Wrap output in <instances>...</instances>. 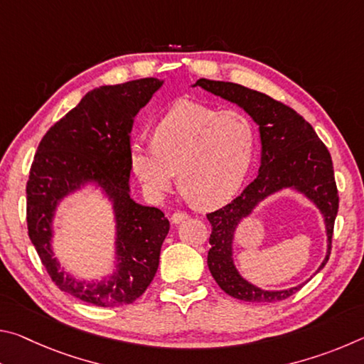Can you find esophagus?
Here are the masks:
<instances>
[{
	"instance_id": "esophagus-1",
	"label": "esophagus",
	"mask_w": 364,
	"mask_h": 364,
	"mask_svg": "<svg viewBox=\"0 0 364 364\" xmlns=\"http://www.w3.org/2000/svg\"><path fill=\"white\" fill-rule=\"evenodd\" d=\"M189 217V215L186 212H175L173 215H171V223H181L183 220H186Z\"/></svg>"
}]
</instances>
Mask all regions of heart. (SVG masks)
Returning <instances> with one entry per match:
<instances>
[{"instance_id":"heart-1","label":"heart","mask_w":364,"mask_h":364,"mask_svg":"<svg viewBox=\"0 0 364 364\" xmlns=\"http://www.w3.org/2000/svg\"><path fill=\"white\" fill-rule=\"evenodd\" d=\"M255 149V127L241 110L181 102L156 123L152 143L132 146L130 160L152 196L168 193L176 173L197 205L215 207L241 188Z\"/></svg>"}]
</instances>
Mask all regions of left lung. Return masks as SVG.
I'll list each match as a JSON object with an SVG mask.
<instances>
[{"mask_svg":"<svg viewBox=\"0 0 364 364\" xmlns=\"http://www.w3.org/2000/svg\"><path fill=\"white\" fill-rule=\"evenodd\" d=\"M196 86L241 106L258 123L262 138L260 173L230 204L207 213V220L212 225L208 239L210 250L207 255L208 269L217 284L234 299L268 304L284 300L301 286L269 292L249 284L239 276L231 258L234 228L239 220L247 217L258 200L284 186L299 188L324 215L329 250L321 264L323 268L329 260L338 210V191L331 154L310 123L281 101L231 82L200 78Z\"/></svg>","mask_w":364,"mask_h":364,"instance_id":"left-lung-1","label":"left lung"}]
</instances>
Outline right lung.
Here are the masks:
<instances>
[{"label":"right lung","mask_w":364,"mask_h":364,"mask_svg":"<svg viewBox=\"0 0 364 364\" xmlns=\"http://www.w3.org/2000/svg\"><path fill=\"white\" fill-rule=\"evenodd\" d=\"M162 82L139 78L101 86L85 95L77 107L41 138L27 181L28 237L60 291L96 306L133 304L146 292L159 268L160 247L170 223L162 210L144 207L128 194L130 132L134 115ZM95 179L114 200L117 215L119 269L107 283L83 285L58 269L52 258L50 218L60 196L83 181Z\"/></svg>","instance_id":"1"}]
</instances>
